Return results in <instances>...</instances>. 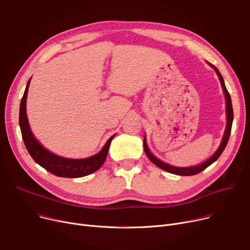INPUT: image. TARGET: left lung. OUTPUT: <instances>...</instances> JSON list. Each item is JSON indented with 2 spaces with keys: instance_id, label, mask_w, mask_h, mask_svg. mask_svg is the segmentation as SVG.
<instances>
[{
  "instance_id": "1",
  "label": "left lung",
  "mask_w": 250,
  "mask_h": 250,
  "mask_svg": "<svg viewBox=\"0 0 250 250\" xmlns=\"http://www.w3.org/2000/svg\"><path fill=\"white\" fill-rule=\"evenodd\" d=\"M212 68H214V70L216 71V73H217L219 79H220V82H221V85H222V88H223V91H224V95H225V99H226V114H227V125H226V128H225V131H224V136L222 138V141H221V144L218 147L217 151H216L208 160H206L204 163H201L199 164L197 166H193V167H186V168H179V167H174V166H171V165H168L166 164L162 161H160L159 159H157L152 153L151 151H149L148 147H147V145H146V136L144 137V149H145V153L146 155L147 156V158L151 160L156 166H158L159 168L163 169L164 171H167L169 173H172V174H175V175H179V176H192V175H196L198 173L202 172L203 170H205L207 167H209V166L211 164H213L216 160H217L220 155L223 153L224 148L228 143V140H229V137H230V132H231V127H232V122H233V108H232V104H231V97H230V94L224 84V80H223V77L222 75L220 74L219 70L215 67L214 65H212L211 63L207 62Z\"/></svg>"
}]
</instances>
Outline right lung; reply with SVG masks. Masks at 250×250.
Wrapping results in <instances>:
<instances>
[{
  "instance_id": "obj_1",
  "label": "right lung",
  "mask_w": 250,
  "mask_h": 250,
  "mask_svg": "<svg viewBox=\"0 0 250 250\" xmlns=\"http://www.w3.org/2000/svg\"><path fill=\"white\" fill-rule=\"evenodd\" d=\"M30 80L31 78L29 79L26 85V89L20 104V113H19V125L22 132V138L30 156L45 170L58 177L79 178L83 176H87L97 171L104 163L107 157L109 145L115 135H113L107 140V142L105 143L101 152L86 159H79V160L67 159V158L59 157L51 152H49L48 149L42 146L40 143L35 139L34 135L32 134V130L29 125L27 112H26V103H27V94H28V88L30 85Z\"/></svg>"
}]
</instances>
